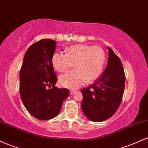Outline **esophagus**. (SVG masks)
<instances>
[{
  "mask_svg": "<svg viewBox=\"0 0 148 148\" xmlns=\"http://www.w3.org/2000/svg\"><path fill=\"white\" fill-rule=\"evenodd\" d=\"M76 90H70V95H74V93L76 92Z\"/></svg>",
  "mask_w": 148,
  "mask_h": 148,
  "instance_id": "1",
  "label": "esophagus"
}]
</instances>
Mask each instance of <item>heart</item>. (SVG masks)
I'll list each match as a JSON object with an SVG mask.
<instances>
[{"label": "heart", "instance_id": "b5f03b06", "mask_svg": "<svg viewBox=\"0 0 148 148\" xmlns=\"http://www.w3.org/2000/svg\"><path fill=\"white\" fill-rule=\"evenodd\" d=\"M52 64L56 70L64 72L74 63L75 68L59 77V84L64 88L76 89L86 81L99 77L105 62V53L99 46L74 45L66 49V53L56 52L53 55Z\"/></svg>", "mask_w": 148, "mask_h": 148}]
</instances>
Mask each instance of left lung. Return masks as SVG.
Listing matches in <instances>:
<instances>
[{
    "label": "left lung",
    "mask_w": 148,
    "mask_h": 148,
    "mask_svg": "<svg viewBox=\"0 0 148 148\" xmlns=\"http://www.w3.org/2000/svg\"><path fill=\"white\" fill-rule=\"evenodd\" d=\"M108 60L106 69L95 84L81 90L83 100L81 107L89 120L102 122L118 109L123 99L125 74L120 58L108 47Z\"/></svg>",
    "instance_id": "left-lung-1"
}]
</instances>
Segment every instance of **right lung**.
Returning <instances> with one entry per match:
<instances>
[{"label": "right lung", "mask_w": 148, "mask_h": 148, "mask_svg": "<svg viewBox=\"0 0 148 148\" xmlns=\"http://www.w3.org/2000/svg\"><path fill=\"white\" fill-rule=\"evenodd\" d=\"M56 45L55 40L49 39L33 44L25 52L20 69L21 101L27 111L40 120L55 118L69 95L68 89L55 86L58 78L51 58ZM48 87L52 88L48 90Z\"/></svg>", "instance_id": "1"}]
</instances>
